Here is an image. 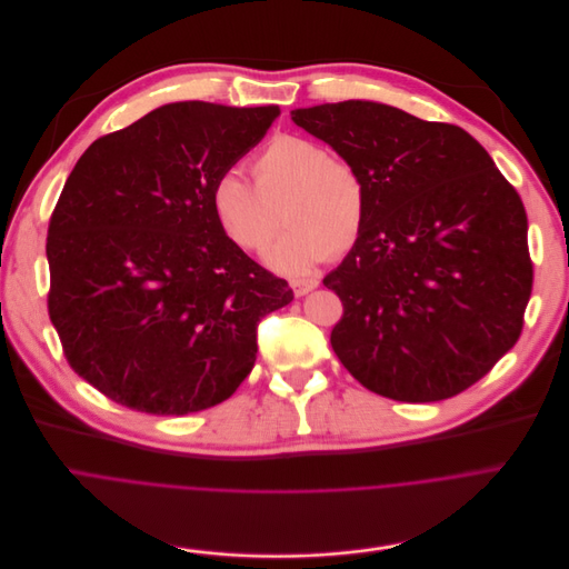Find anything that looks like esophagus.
I'll return each mask as SVG.
<instances>
[{
  "label": "esophagus",
  "mask_w": 569,
  "mask_h": 569,
  "mask_svg": "<svg viewBox=\"0 0 569 569\" xmlns=\"http://www.w3.org/2000/svg\"><path fill=\"white\" fill-rule=\"evenodd\" d=\"M316 287H318V278H296V280H291V289H293L296 296H305Z\"/></svg>",
  "instance_id": "34e87169"
}]
</instances>
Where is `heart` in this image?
I'll use <instances>...</instances> for the list:
<instances>
[{
    "label": "heart",
    "mask_w": 569,
    "mask_h": 569,
    "mask_svg": "<svg viewBox=\"0 0 569 569\" xmlns=\"http://www.w3.org/2000/svg\"><path fill=\"white\" fill-rule=\"evenodd\" d=\"M253 177L238 168L221 170L210 188V206L221 233L244 251H262L280 226L289 229L267 251V264L300 276L348 251L368 217V183L348 161L298 134L271 139L253 159Z\"/></svg>",
    "instance_id": "heart-1"
}]
</instances>
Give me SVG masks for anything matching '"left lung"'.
Segmentation results:
<instances>
[{"instance_id": "left-lung-1", "label": "left lung", "mask_w": 569, "mask_h": 569, "mask_svg": "<svg viewBox=\"0 0 569 569\" xmlns=\"http://www.w3.org/2000/svg\"><path fill=\"white\" fill-rule=\"evenodd\" d=\"M368 183V217L322 284L343 302L338 361L406 403L456 397L516 346L533 284L527 212L462 128L370 100L293 109Z\"/></svg>"}]
</instances>
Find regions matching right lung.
<instances>
[{"mask_svg":"<svg viewBox=\"0 0 569 569\" xmlns=\"http://www.w3.org/2000/svg\"><path fill=\"white\" fill-rule=\"evenodd\" d=\"M278 117L170 102L78 159L49 221L47 305L67 363L107 399L179 417L251 375L260 318L293 291L221 233L210 188Z\"/></svg>","mask_w":569,"mask_h":569,"instance_id":"add662e5","label":"right lung"}]
</instances>
